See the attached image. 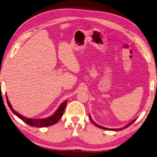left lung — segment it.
<instances>
[{
  "mask_svg": "<svg viewBox=\"0 0 157 157\" xmlns=\"http://www.w3.org/2000/svg\"><path fill=\"white\" fill-rule=\"evenodd\" d=\"M89 118H90V121H92V123H93L94 124H95V126H97V127H98V128H102V129H104V130H109V131H121V130H123V129H124V128H127V127H128L130 125H131V124H132L134 122H135L136 120V119H135L134 121H132L131 123H128L127 125H126L125 127H124L123 128H116V129H114V128H105V127H101V126H100V125H98V124H96L94 123V122L92 120V118H91V117H90V116L89 115Z\"/></svg>",
  "mask_w": 157,
  "mask_h": 157,
  "instance_id": "1",
  "label": "left lung"
}]
</instances>
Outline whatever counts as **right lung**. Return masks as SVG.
<instances>
[{
	"mask_svg": "<svg viewBox=\"0 0 157 157\" xmlns=\"http://www.w3.org/2000/svg\"><path fill=\"white\" fill-rule=\"evenodd\" d=\"M6 98L7 104H8L9 108L11 110H12V112L15 114V115H17L19 118H21L22 121H24L25 123H26V124L30 126V127H37V128L47 127H49V126H51V125L56 124L57 122H58L60 119V118L63 117L64 109H65L67 103V101L63 102L62 104L60 105L59 109L56 110V111L51 117H49L47 118L34 119V118H26L23 116H22L21 114H18L17 112L15 111V110L13 109L12 106H11L10 102L9 101L7 96H6Z\"/></svg>",
	"mask_w": 157,
	"mask_h": 157,
	"instance_id": "obj_1",
	"label": "right lung"
}]
</instances>
